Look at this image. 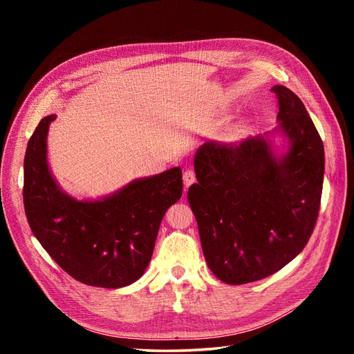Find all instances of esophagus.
Segmentation results:
<instances>
[{"label":"esophagus","instance_id":"34e87169","mask_svg":"<svg viewBox=\"0 0 354 354\" xmlns=\"http://www.w3.org/2000/svg\"><path fill=\"white\" fill-rule=\"evenodd\" d=\"M196 181V176H195V171L192 169H186L183 173V183H185V190H187L189 186H192Z\"/></svg>","mask_w":354,"mask_h":354}]
</instances>
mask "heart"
<instances>
[{
  "label": "heart",
  "mask_w": 354,
  "mask_h": 354,
  "mask_svg": "<svg viewBox=\"0 0 354 354\" xmlns=\"http://www.w3.org/2000/svg\"><path fill=\"white\" fill-rule=\"evenodd\" d=\"M239 133H241L239 130H234V131H232V133H230V137H238V136H239Z\"/></svg>",
  "instance_id": "b5f03b06"
}]
</instances>
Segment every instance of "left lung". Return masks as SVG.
Segmentation results:
<instances>
[{
  "label": "left lung",
  "instance_id": "obj_1",
  "mask_svg": "<svg viewBox=\"0 0 354 354\" xmlns=\"http://www.w3.org/2000/svg\"><path fill=\"white\" fill-rule=\"evenodd\" d=\"M273 133L239 145L203 143L195 153L198 183L187 192L207 264L220 281L243 285L281 270L304 250L317 220L325 152L298 95L274 85ZM287 151L275 155L270 137Z\"/></svg>",
  "mask_w": 354,
  "mask_h": 354
}]
</instances>
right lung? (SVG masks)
<instances>
[{
  "instance_id": "add662e5",
  "label": "right lung",
  "mask_w": 354,
  "mask_h": 354,
  "mask_svg": "<svg viewBox=\"0 0 354 354\" xmlns=\"http://www.w3.org/2000/svg\"><path fill=\"white\" fill-rule=\"evenodd\" d=\"M42 118L25 155L24 203L32 233L63 270L85 285L122 288L140 279L152 259L167 209L183 194L180 167L137 178L109 196L78 201L63 192L47 162Z\"/></svg>"
}]
</instances>
